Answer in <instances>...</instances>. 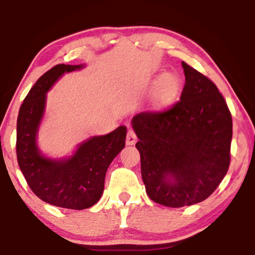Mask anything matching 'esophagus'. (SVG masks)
<instances>
[{
	"label": "esophagus",
	"mask_w": 255,
	"mask_h": 255,
	"mask_svg": "<svg viewBox=\"0 0 255 255\" xmlns=\"http://www.w3.org/2000/svg\"><path fill=\"white\" fill-rule=\"evenodd\" d=\"M136 142V134L133 129H129L127 133V137H126V144L127 145H134Z\"/></svg>",
	"instance_id": "esophagus-1"
}]
</instances>
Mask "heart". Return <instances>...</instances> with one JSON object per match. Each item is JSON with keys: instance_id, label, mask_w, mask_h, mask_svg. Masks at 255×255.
<instances>
[{"instance_id": "1", "label": "heart", "mask_w": 255, "mask_h": 255, "mask_svg": "<svg viewBox=\"0 0 255 255\" xmlns=\"http://www.w3.org/2000/svg\"><path fill=\"white\" fill-rule=\"evenodd\" d=\"M180 90V80L172 73L162 75L157 84L156 95L160 101H170L177 95Z\"/></svg>"}]
</instances>
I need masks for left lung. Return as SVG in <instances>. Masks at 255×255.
<instances>
[{
	"label": "left lung",
	"instance_id": "obj_1",
	"mask_svg": "<svg viewBox=\"0 0 255 255\" xmlns=\"http://www.w3.org/2000/svg\"><path fill=\"white\" fill-rule=\"evenodd\" d=\"M182 67L180 101L131 120L146 193L168 207L209 198L230 164L233 119L227 102L209 78L186 62Z\"/></svg>",
	"mask_w": 255,
	"mask_h": 255
}]
</instances>
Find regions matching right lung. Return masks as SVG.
<instances>
[{
	"label": "right lung",
	"instance_id": "right-lung-1",
	"mask_svg": "<svg viewBox=\"0 0 255 255\" xmlns=\"http://www.w3.org/2000/svg\"><path fill=\"white\" fill-rule=\"evenodd\" d=\"M84 64H56L37 80L21 104L16 121V157L32 192L45 203L71 210L93 206L104 191L113 159L126 145L127 128L120 126L107 135L92 136L69 158L51 159L37 146V131L45 110L46 92L64 73Z\"/></svg>",
	"mask_w": 255,
	"mask_h": 255
}]
</instances>
